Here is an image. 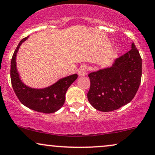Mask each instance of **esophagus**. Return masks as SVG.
Returning <instances> with one entry per match:
<instances>
[{
    "label": "esophagus",
    "instance_id": "34e87169",
    "mask_svg": "<svg viewBox=\"0 0 155 155\" xmlns=\"http://www.w3.org/2000/svg\"><path fill=\"white\" fill-rule=\"evenodd\" d=\"M87 66H85V65H83L80 67L79 70V74L80 76H84L86 74H87Z\"/></svg>",
    "mask_w": 155,
    "mask_h": 155
}]
</instances>
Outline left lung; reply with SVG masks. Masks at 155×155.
Listing matches in <instances>:
<instances>
[{
	"label": "left lung",
	"mask_w": 155,
	"mask_h": 155,
	"mask_svg": "<svg viewBox=\"0 0 155 155\" xmlns=\"http://www.w3.org/2000/svg\"><path fill=\"white\" fill-rule=\"evenodd\" d=\"M142 61L134 43L131 49L115 60L112 66L89 74L87 98L102 112L115 110L133 100L141 79Z\"/></svg>",
	"instance_id": "1"
}]
</instances>
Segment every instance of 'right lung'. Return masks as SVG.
<instances>
[{
	"mask_svg": "<svg viewBox=\"0 0 155 155\" xmlns=\"http://www.w3.org/2000/svg\"><path fill=\"white\" fill-rule=\"evenodd\" d=\"M28 37L20 41L12 56L11 63L12 87L19 101L26 107L40 113H55L63 105L67 89L77 79L78 75L75 74L62 78L53 84L42 89L31 88L24 84L17 71L16 59L20 46Z\"/></svg>",
	"mask_w": 155,
	"mask_h": 155,
	"instance_id": "right-lung-1",
	"label": "right lung"
}]
</instances>
